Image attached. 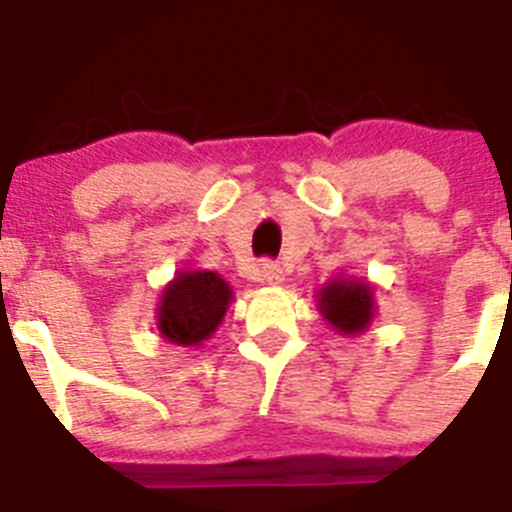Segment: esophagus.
Returning a JSON list of instances; mask_svg holds the SVG:
<instances>
[{
	"instance_id": "obj_1",
	"label": "esophagus",
	"mask_w": 512,
	"mask_h": 512,
	"mask_svg": "<svg viewBox=\"0 0 512 512\" xmlns=\"http://www.w3.org/2000/svg\"><path fill=\"white\" fill-rule=\"evenodd\" d=\"M261 282L266 284H282L284 282V271L277 261L264 259L261 261Z\"/></svg>"
}]
</instances>
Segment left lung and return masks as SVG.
Segmentation results:
<instances>
[{"mask_svg":"<svg viewBox=\"0 0 512 512\" xmlns=\"http://www.w3.org/2000/svg\"><path fill=\"white\" fill-rule=\"evenodd\" d=\"M372 292L361 282H336L320 292V312L341 333H359L372 320Z\"/></svg>","mask_w":512,"mask_h":512,"instance_id":"8db88e82","label":"left lung"}]
</instances>
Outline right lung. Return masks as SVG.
Instances as JSON below:
<instances>
[{
  "mask_svg": "<svg viewBox=\"0 0 512 512\" xmlns=\"http://www.w3.org/2000/svg\"><path fill=\"white\" fill-rule=\"evenodd\" d=\"M230 302V287L212 271H187L179 274L166 287V295L158 310V330L161 336L179 346L210 338L225 307Z\"/></svg>",
  "mask_w": 512,
  "mask_h": 512,
  "instance_id": "obj_1",
  "label": "right lung"
}]
</instances>
